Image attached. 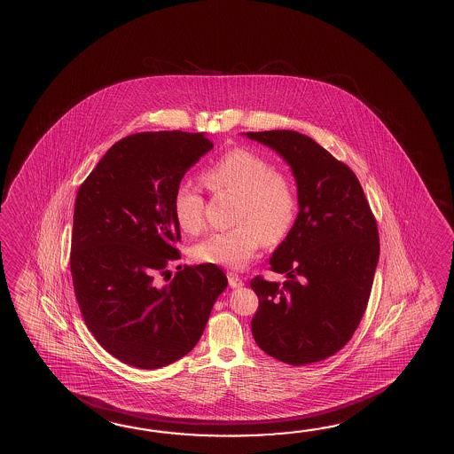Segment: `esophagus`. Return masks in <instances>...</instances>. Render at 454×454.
Returning <instances> with one entry per match:
<instances>
[{"label":"esophagus","mask_w":454,"mask_h":454,"mask_svg":"<svg viewBox=\"0 0 454 454\" xmlns=\"http://www.w3.org/2000/svg\"><path fill=\"white\" fill-rule=\"evenodd\" d=\"M228 283H230V286L231 287L244 286L242 278L239 277V275H236V273H228Z\"/></svg>","instance_id":"34e87169"}]
</instances>
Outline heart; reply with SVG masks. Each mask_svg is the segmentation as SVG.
Listing matches in <instances>:
<instances>
[{"label":"heart","instance_id":"heart-1","mask_svg":"<svg viewBox=\"0 0 454 454\" xmlns=\"http://www.w3.org/2000/svg\"><path fill=\"white\" fill-rule=\"evenodd\" d=\"M213 192L236 195L232 230L213 232L192 247V257L205 265L244 269L260 244L275 246L296 223L299 197L293 181L249 148H232L202 173ZM204 194L191 181L179 183L173 194L177 226L194 234L204 226Z\"/></svg>","mask_w":454,"mask_h":454}]
</instances>
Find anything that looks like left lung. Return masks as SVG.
<instances>
[{
  "mask_svg": "<svg viewBox=\"0 0 454 454\" xmlns=\"http://www.w3.org/2000/svg\"><path fill=\"white\" fill-rule=\"evenodd\" d=\"M275 150L296 179L299 213L270 265L283 285L255 277L250 326L262 351L291 365L324 361L361 324L379 263L377 222L349 167L296 130L244 134Z\"/></svg>",
  "mask_w": 454,
  "mask_h": 454,
  "instance_id": "1",
  "label": "left lung"
}]
</instances>
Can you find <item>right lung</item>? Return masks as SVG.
Instances as JSON below:
<instances>
[{
	"label": "right lung",
	"mask_w": 454,
	"mask_h": 454,
	"mask_svg": "<svg viewBox=\"0 0 454 454\" xmlns=\"http://www.w3.org/2000/svg\"><path fill=\"white\" fill-rule=\"evenodd\" d=\"M205 132H139L118 140L79 187L71 241L75 299L105 351L160 369L192 351L228 286L216 265L176 267L181 231L173 194L210 152ZM167 279V278H165Z\"/></svg>",
	"instance_id": "1"
}]
</instances>
